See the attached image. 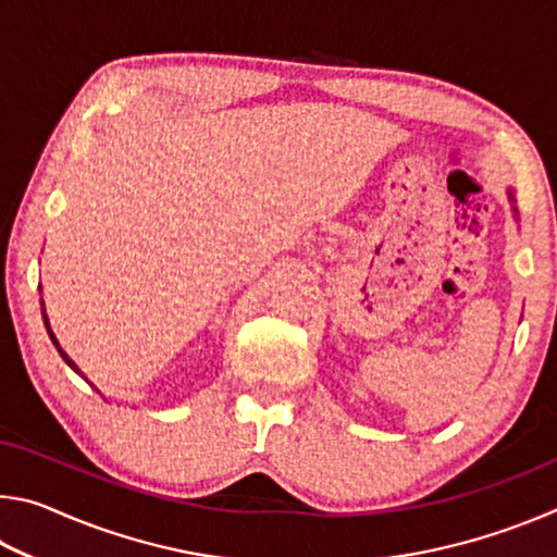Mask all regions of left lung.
Returning a JSON list of instances; mask_svg holds the SVG:
<instances>
[{
	"label": "left lung",
	"mask_w": 557,
	"mask_h": 557,
	"mask_svg": "<svg viewBox=\"0 0 557 557\" xmlns=\"http://www.w3.org/2000/svg\"><path fill=\"white\" fill-rule=\"evenodd\" d=\"M508 199H511L513 201V191H511V188H508ZM516 211V209H513Z\"/></svg>",
	"instance_id": "8db88e82"
}]
</instances>
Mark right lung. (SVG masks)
Returning <instances> with one entry per match:
<instances>
[{
	"instance_id": "1",
	"label": "right lung",
	"mask_w": 557,
	"mask_h": 557,
	"mask_svg": "<svg viewBox=\"0 0 557 557\" xmlns=\"http://www.w3.org/2000/svg\"><path fill=\"white\" fill-rule=\"evenodd\" d=\"M39 289H41V287H39ZM41 305H44V301H41ZM44 324H46V332H49V336H51V342H53V346H55V348H59V354H61V358H63V361H65V363H69V366H71V369H73L75 373H78V375H83V373H81V369H78V366H75V363H73V358H71L69 354H65V351H63V348H61V344H59V338H55V334L51 332V326H49V317H46V309H44ZM83 379H86V375H83ZM86 381H88V379H86Z\"/></svg>"
}]
</instances>
